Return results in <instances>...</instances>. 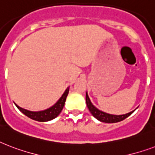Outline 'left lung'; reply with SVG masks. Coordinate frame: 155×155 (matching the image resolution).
<instances>
[{
  "label": "left lung",
  "mask_w": 155,
  "mask_h": 155,
  "mask_svg": "<svg viewBox=\"0 0 155 155\" xmlns=\"http://www.w3.org/2000/svg\"><path fill=\"white\" fill-rule=\"evenodd\" d=\"M86 101L89 111H91V113L93 115V116L95 117L97 120H99V121L105 122V123H116V122H120V121L123 120L125 118H127L128 116H130L134 111H133L131 112H129V113H127L125 115H120V116L111 115V114L103 112V111H99V109H97L93 104H91V100L89 99L87 94H86Z\"/></svg>",
  "instance_id": "left-lung-1"
}]
</instances>
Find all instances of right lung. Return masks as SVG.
Returning <instances> with one entry per match:
<instances>
[{
	"instance_id": "right-lung-1",
	"label": "right lung",
	"mask_w": 155,
	"mask_h": 155,
	"mask_svg": "<svg viewBox=\"0 0 155 155\" xmlns=\"http://www.w3.org/2000/svg\"><path fill=\"white\" fill-rule=\"evenodd\" d=\"M69 88L68 87L65 90V91H64V94H62L61 99H59L58 101L56 102L53 106L51 107L50 108L47 109V110H44V111H27L26 109L21 108V107L18 106V105H16V106L24 115H26V116H28L29 118L32 119V120H35L37 121H41V122L51 120L52 119L56 118V116H58L59 114L61 113V111H62L63 107L64 105V103H65V100H66V97L68 94H69Z\"/></svg>"
}]
</instances>
